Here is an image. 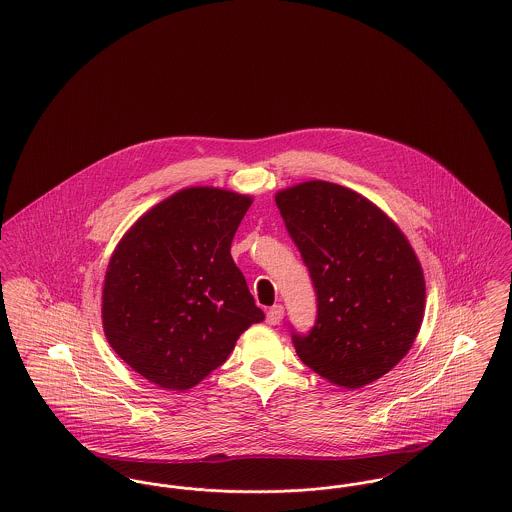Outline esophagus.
I'll return each mask as SVG.
<instances>
[{
    "label": "esophagus",
    "mask_w": 512,
    "mask_h": 512,
    "mask_svg": "<svg viewBox=\"0 0 512 512\" xmlns=\"http://www.w3.org/2000/svg\"><path fill=\"white\" fill-rule=\"evenodd\" d=\"M284 318V307L282 305H274L267 311V322L270 326L274 324H280V320Z\"/></svg>",
    "instance_id": "34e87169"
}]
</instances>
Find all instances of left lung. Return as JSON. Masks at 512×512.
I'll return each instance as SVG.
<instances>
[{
    "label": "left lung",
    "mask_w": 512,
    "mask_h": 512,
    "mask_svg": "<svg viewBox=\"0 0 512 512\" xmlns=\"http://www.w3.org/2000/svg\"><path fill=\"white\" fill-rule=\"evenodd\" d=\"M317 295L315 326L292 341L303 365L345 390L388 374L424 317L426 286L413 247L374 203L311 180L276 195Z\"/></svg>",
    "instance_id": "left-lung-1"
}]
</instances>
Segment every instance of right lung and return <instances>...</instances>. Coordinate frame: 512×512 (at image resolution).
Here are the masks:
<instances>
[{"mask_svg":"<svg viewBox=\"0 0 512 512\" xmlns=\"http://www.w3.org/2000/svg\"><path fill=\"white\" fill-rule=\"evenodd\" d=\"M249 205L226 190H182L147 211L109 261L105 338L159 388H194L265 318L230 255Z\"/></svg>","mask_w":512,"mask_h":512,"instance_id":"obj_1","label":"right lung"}]
</instances>
